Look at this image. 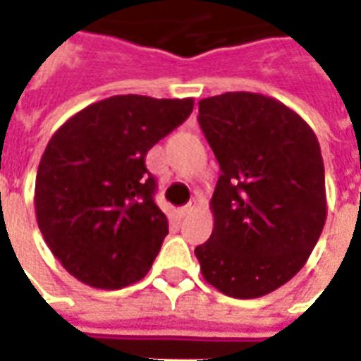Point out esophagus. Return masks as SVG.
<instances>
[{
	"label": "esophagus",
	"instance_id": "obj_1",
	"mask_svg": "<svg viewBox=\"0 0 361 361\" xmlns=\"http://www.w3.org/2000/svg\"><path fill=\"white\" fill-rule=\"evenodd\" d=\"M193 209H195V203H191V201H189L188 205L181 207V215H189V213H191Z\"/></svg>",
	"mask_w": 361,
	"mask_h": 361
}]
</instances>
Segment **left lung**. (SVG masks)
I'll return each mask as SVG.
<instances>
[{
	"label": "left lung",
	"instance_id": "8db88e82",
	"mask_svg": "<svg viewBox=\"0 0 361 361\" xmlns=\"http://www.w3.org/2000/svg\"><path fill=\"white\" fill-rule=\"evenodd\" d=\"M221 176L211 238L195 248L207 283L234 299L276 291L303 268L326 221L312 128L274 97L226 92L199 102Z\"/></svg>",
	"mask_w": 361,
	"mask_h": 361
}]
</instances>
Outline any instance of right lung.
<instances>
[{
	"label": "right lung",
	"instance_id": "add662e5",
	"mask_svg": "<svg viewBox=\"0 0 361 361\" xmlns=\"http://www.w3.org/2000/svg\"><path fill=\"white\" fill-rule=\"evenodd\" d=\"M191 111V97L113 95L52 135L35 183L37 223L80 281L119 289L148 274L168 219L154 203L156 180L145 158Z\"/></svg>",
	"mask_w": 361,
	"mask_h": 361
}]
</instances>
